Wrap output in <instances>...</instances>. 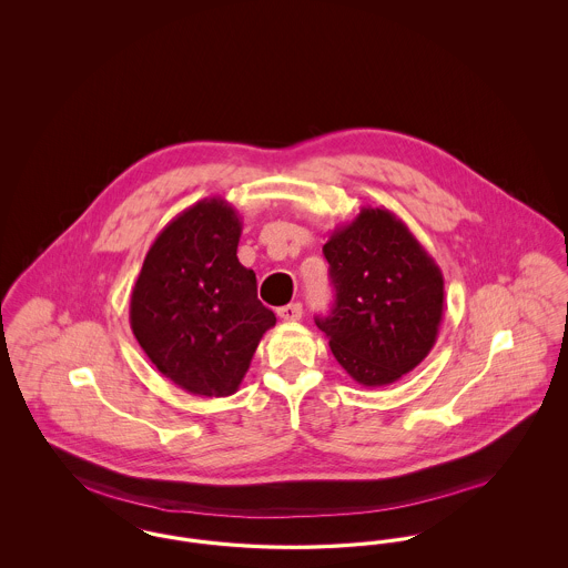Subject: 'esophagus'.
Masks as SVG:
<instances>
[{
    "label": "esophagus",
    "mask_w": 568,
    "mask_h": 568,
    "mask_svg": "<svg viewBox=\"0 0 568 568\" xmlns=\"http://www.w3.org/2000/svg\"><path fill=\"white\" fill-rule=\"evenodd\" d=\"M277 314H280V318H284L286 323H297L303 314L302 303H288V305L280 307Z\"/></svg>",
    "instance_id": "obj_1"
}]
</instances>
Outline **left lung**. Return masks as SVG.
I'll return each mask as SVG.
<instances>
[{"mask_svg":"<svg viewBox=\"0 0 568 568\" xmlns=\"http://www.w3.org/2000/svg\"><path fill=\"white\" fill-rule=\"evenodd\" d=\"M336 288L316 318L346 375L381 387L412 373L435 346L444 318V275L403 220L362 206L323 245Z\"/></svg>","mask_w":568,"mask_h":568,"instance_id":"obj_1","label":"left lung"}]
</instances>
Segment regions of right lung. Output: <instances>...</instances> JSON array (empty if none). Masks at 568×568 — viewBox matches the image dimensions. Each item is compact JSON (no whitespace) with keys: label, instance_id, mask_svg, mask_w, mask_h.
Listing matches in <instances>:
<instances>
[{"label":"right lung","instance_id":"right-lung-1","mask_svg":"<svg viewBox=\"0 0 568 568\" xmlns=\"http://www.w3.org/2000/svg\"><path fill=\"white\" fill-rule=\"evenodd\" d=\"M241 230L224 197L191 204L156 234L131 291L135 341L193 396L234 394L275 325L256 297V273L236 258Z\"/></svg>","mask_w":568,"mask_h":568}]
</instances>
